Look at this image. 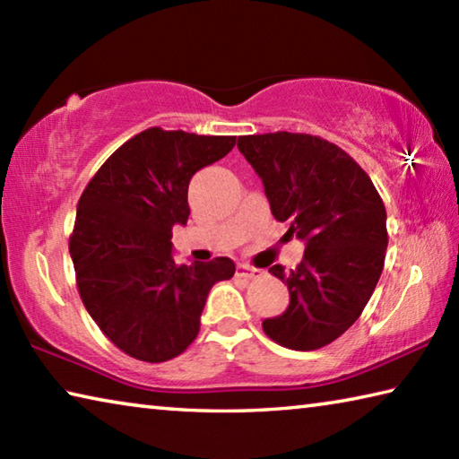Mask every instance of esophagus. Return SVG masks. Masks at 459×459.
<instances>
[{
	"instance_id": "obj_1",
	"label": "esophagus",
	"mask_w": 459,
	"mask_h": 459,
	"mask_svg": "<svg viewBox=\"0 0 459 459\" xmlns=\"http://www.w3.org/2000/svg\"><path fill=\"white\" fill-rule=\"evenodd\" d=\"M263 273H265V271L255 269V267H248V265H245V263H238V265H237V275H238V277H245V279H259V277H263Z\"/></svg>"
}]
</instances>
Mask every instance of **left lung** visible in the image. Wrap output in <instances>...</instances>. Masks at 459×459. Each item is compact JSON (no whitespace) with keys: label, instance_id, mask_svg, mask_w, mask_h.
Here are the masks:
<instances>
[{"label":"left lung","instance_id":"obj_1","mask_svg":"<svg viewBox=\"0 0 459 459\" xmlns=\"http://www.w3.org/2000/svg\"><path fill=\"white\" fill-rule=\"evenodd\" d=\"M237 147L275 219L306 243L298 267L269 269L287 283L290 306L263 330L291 351H317L359 320L375 291L388 245L385 204L368 174L322 137L277 131L243 135Z\"/></svg>","mask_w":459,"mask_h":459}]
</instances>
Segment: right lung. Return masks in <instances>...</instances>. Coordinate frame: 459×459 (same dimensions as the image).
<instances>
[{
  "label": "right lung",
  "instance_id": "add662e5",
  "mask_svg": "<svg viewBox=\"0 0 459 459\" xmlns=\"http://www.w3.org/2000/svg\"><path fill=\"white\" fill-rule=\"evenodd\" d=\"M237 137L145 129L123 143L84 188L71 257L84 307L105 336L143 362H166L200 330L208 291L235 275L216 257L178 265L172 229L188 222V184Z\"/></svg>",
  "mask_w": 459,
  "mask_h": 459
}]
</instances>
